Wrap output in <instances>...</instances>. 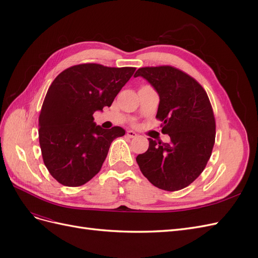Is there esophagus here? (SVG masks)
Segmentation results:
<instances>
[{
  "mask_svg": "<svg viewBox=\"0 0 258 258\" xmlns=\"http://www.w3.org/2000/svg\"><path fill=\"white\" fill-rule=\"evenodd\" d=\"M127 136H128L129 138H137V137H138V134H137V132H135L134 130H128V131H127Z\"/></svg>",
  "mask_w": 258,
  "mask_h": 258,
  "instance_id": "esophagus-1",
  "label": "esophagus"
}]
</instances>
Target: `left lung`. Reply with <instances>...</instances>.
<instances>
[{"instance_id":"left-lung-1","label":"left lung","mask_w":258,"mask_h":258,"mask_svg":"<svg viewBox=\"0 0 258 258\" xmlns=\"http://www.w3.org/2000/svg\"><path fill=\"white\" fill-rule=\"evenodd\" d=\"M142 76L159 95L156 118L162 121L161 132L171 142L148 139V150L138 155L143 175L154 186L175 191L191 184L212 154L215 118L204 87L188 74L170 66L140 68Z\"/></svg>"}]
</instances>
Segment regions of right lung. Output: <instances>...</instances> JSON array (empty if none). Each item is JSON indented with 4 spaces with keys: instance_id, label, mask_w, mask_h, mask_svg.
<instances>
[{
    "instance_id": "obj_1",
    "label": "right lung",
    "mask_w": 258,
    "mask_h": 258,
    "mask_svg": "<svg viewBox=\"0 0 258 258\" xmlns=\"http://www.w3.org/2000/svg\"><path fill=\"white\" fill-rule=\"evenodd\" d=\"M136 68L83 63L62 71L48 88L38 117L43 160L51 176L70 187L82 186L101 170L120 127L102 129L93 113L111 106Z\"/></svg>"
}]
</instances>
